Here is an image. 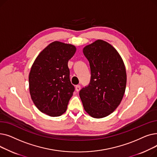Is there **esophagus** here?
Listing matches in <instances>:
<instances>
[{
	"instance_id": "34e87169",
	"label": "esophagus",
	"mask_w": 157,
	"mask_h": 157,
	"mask_svg": "<svg viewBox=\"0 0 157 157\" xmlns=\"http://www.w3.org/2000/svg\"><path fill=\"white\" fill-rule=\"evenodd\" d=\"M80 89H81V86L80 85H78L76 86V92H79V90H80Z\"/></svg>"
}]
</instances>
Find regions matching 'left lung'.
<instances>
[{
  "label": "left lung",
  "instance_id": "8db88e82",
  "mask_svg": "<svg viewBox=\"0 0 157 157\" xmlns=\"http://www.w3.org/2000/svg\"><path fill=\"white\" fill-rule=\"evenodd\" d=\"M90 63L91 78L88 86L79 91L86 112L95 118L112 113L124 95L127 74L124 63L110 44L97 40L83 48Z\"/></svg>",
  "mask_w": 157,
  "mask_h": 157
}]
</instances>
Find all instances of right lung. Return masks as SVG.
Listing matches in <instances>:
<instances>
[{"label":"right lung","instance_id":"1","mask_svg":"<svg viewBox=\"0 0 157 157\" xmlns=\"http://www.w3.org/2000/svg\"><path fill=\"white\" fill-rule=\"evenodd\" d=\"M76 50L72 44L55 41L40 53L31 67L32 100L40 111L50 117L65 112L75 90L70 80L68 61Z\"/></svg>","mask_w":157,"mask_h":157}]
</instances>
